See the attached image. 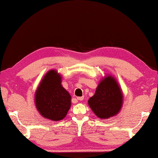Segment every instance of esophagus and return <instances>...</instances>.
Wrapping results in <instances>:
<instances>
[{"mask_svg":"<svg viewBox=\"0 0 158 158\" xmlns=\"http://www.w3.org/2000/svg\"><path fill=\"white\" fill-rule=\"evenodd\" d=\"M83 98H84V96H81V97H78L77 98V100H83Z\"/></svg>","mask_w":158,"mask_h":158,"instance_id":"esophagus-1","label":"esophagus"}]
</instances>
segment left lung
I'll list each match as a JSON object with an SVG mask.
<instances>
[{
  "instance_id": "left-lung-1",
  "label": "left lung",
  "mask_w": 158,
  "mask_h": 158,
  "mask_svg": "<svg viewBox=\"0 0 158 158\" xmlns=\"http://www.w3.org/2000/svg\"><path fill=\"white\" fill-rule=\"evenodd\" d=\"M122 101V94L118 84L113 77L109 76L99 83L88 104L97 117L107 119L119 111Z\"/></svg>"
}]
</instances>
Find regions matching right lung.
I'll use <instances>...</instances> for the list:
<instances>
[{
  "instance_id": "right-lung-1",
  "label": "right lung",
  "mask_w": 158,
  "mask_h": 158,
  "mask_svg": "<svg viewBox=\"0 0 158 158\" xmlns=\"http://www.w3.org/2000/svg\"><path fill=\"white\" fill-rule=\"evenodd\" d=\"M69 93L61 85V77L53 70L43 77L35 94L36 109L47 119L64 118L70 107Z\"/></svg>"
}]
</instances>
